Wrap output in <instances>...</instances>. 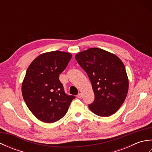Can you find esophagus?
Segmentation results:
<instances>
[{"mask_svg":"<svg viewBox=\"0 0 152 152\" xmlns=\"http://www.w3.org/2000/svg\"><path fill=\"white\" fill-rule=\"evenodd\" d=\"M77 97L79 98V99H81L82 97V94L81 93H80L78 94V95H77Z\"/></svg>","mask_w":152,"mask_h":152,"instance_id":"obj_1","label":"esophagus"}]
</instances>
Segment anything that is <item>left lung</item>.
I'll return each instance as SVG.
<instances>
[{
  "label": "left lung",
  "instance_id": "left-lung-1",
  "mask_svg": "<svg viewBox=\"0 0 152 152\" xmlns=\"http://www.w3.org/2000/svg\"><path fill=\"white\" fill-rule=\"evenodd\" d=\"M75 58L88 74L95 94L89 109L102 117L114 114L124 103L129 89L128 77L121 59L96 48L80 52Z\"/></svg>",
  "mask_w": 152,
  "mask_h": 152
}]
</instances>
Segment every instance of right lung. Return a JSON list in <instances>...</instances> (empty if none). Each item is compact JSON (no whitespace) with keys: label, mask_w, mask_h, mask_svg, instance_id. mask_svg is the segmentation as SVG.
<instances>
[{"label":"right lung","mask_w":152,"mask_h":152,"mask_svg":"<svg viewBox=\"0 0 152 152\" xmlns=\"http://www.w3.org/2000/svg\"><path fill=\"white\" fill-rule=\"evenodd\" d=\"M71 57L70 53L51 51L40 55L28 67L21 87L23 97L30 111L42 121L59 120L75 99L66 94L59 78Z\"/></svg>","instance_id":"1"}]
</instances>
